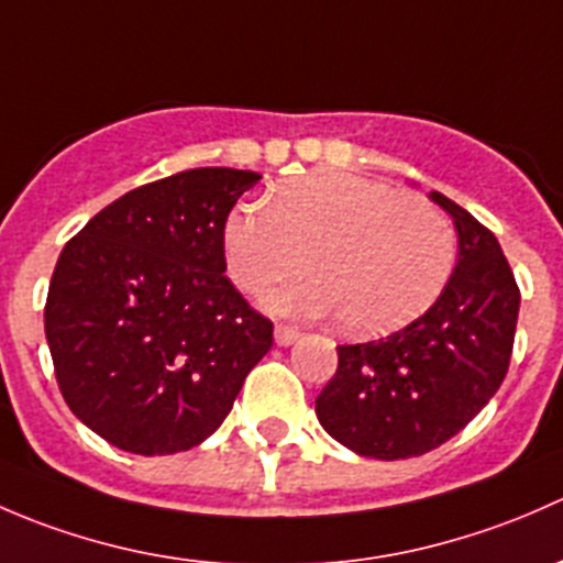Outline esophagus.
I'll list each match as a JSON object with an SVG mask.
<instances>
[{"label":"esophagus","mask_w":563,"mask_h":563,"mask_svg":"<svg viewBox=\"0 0 563 563\" xmlns=\"http://www.w3.org/2000/svg\"><path fill=\"white\" fill-rule=\"evenodd\" d=\"M297 338H299L297 327H288V323H277L275 327V343L277 345H291Z\"/></svg>","instance_id":"1"}]
</instances>
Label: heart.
Masks as SVG:
<instances>
[{
  "mask_svg": "<svg viewBox=\"0 0 563 563\" xmlns=\"http://www.w3.org/2000/svg\"><path fill=\"white\" fill-rule=\"evenodd\" d=\"M229 275L261 294L305 269L313 277L266 299L288 316H332L343 332L373 338L406 327L435 302L455 269L457 234L435 203L382 181L321 172L242 201L223 225Z\"/></svg>",
  "mask_w": 563,
  "mask_h": 563,
  "instance_id": "obj_1",
  "label": "heart"
}]
</instances>
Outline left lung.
Instances as JSON below:
<instances>
[{
  "mask_svg": "<svg viewBox=\"0 0 563 563\" xmlns=\"http://www.w3.org/2000/svg\"><path fill=\"white\" fill-rule=\"evenodd\" d=\"M457 229V266L433 308L371 343L338 345L318 422L351 452L419 457L457 435L509 371L520 288L493 231L441 192Z\"/></svg>",
  "mask_w": 563,
  "mask_h": 563,
  "instance_id": "obj_1",
  "label": "left lung"
}]
</instances>
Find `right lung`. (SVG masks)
<instances>
[{"label": "right lung", "instance_id": "obj_1", "mask_svg": "<svg viewBox=\"0 0 563 563\" xmlns=\"http://www.w3.org/2000/svg\"><path fill=\"white\" fill-rule=\"evenodd\" d=\"M255 172L190 168L100 209L56 261L45 340L89 430L133 455L192 450L272 349V321L223 275V225Z\"/></svg>", "mask_w": 563, "mask_h": 563}]
</instances>
